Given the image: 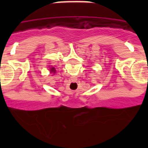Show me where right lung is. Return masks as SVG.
<instances>
[{"label":"right lung","mask_w":148,"mask_h":148,"mask_svg":"<svg viewBox=\"0 0 148 148\" xmlns=\"http://www.w3.org/2000/svg\"><path fill=\"white\" fill-rule=\"evenodd\" d=\"M55 71H56V70L55 69V67H51V69H50V72L51 73H54L55 74Z\"/></svg>","instance_id":"1"}]
</instances>
